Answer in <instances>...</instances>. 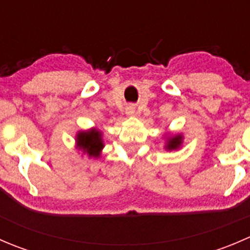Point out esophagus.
Listing matches in <instances>:
<instances>
[{"label": "esophagus", "instance_id": "obj_1", "mask_svg": "<svg viewBox=\"0 0 250 250\" xmlns=\"http://www.w3.org/2000/svg\"><path fill=\"white\" fill-rule=\"evenodd\" d=\"M125 113H127L128 116H133L135 113V107L133 106V105H129V106H127V109H125Z\"/></svg>", "mask_w": 250, "mask_h": 250}]
</instances>
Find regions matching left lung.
Masks as SVG:
<instances>
[{"mask_svg":"<svg viewBox=\"0 0 250 250\" xmlns=\"http://www.w3.org/2000/svg\"><path fill=\"white\" fill-rule=\"evenodd\" d=\"M181 140H183V137H180V135H178V137L170 138L169 141H168V144H167V148H169V150H173V148L179 147V146L181 145Z\"/></svg>","mask_w":250,"mask_h":250,"instance_id":"8db88e82","label":"left lung"}]
</instances>
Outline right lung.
<instances>
[{
  "instance_id": "obj_1",
  "label": "right lung",
  "mask_w": 250,
  "mask_h": 250,
  "mask_svg": "<svg viewBox=\"0 0 250 250\" xmlns=\"http://www.w3.org/2000/svg\"><path fill=\"white\" fill-rule=\"evenodd\" d=\"M77 145L82 148L84 152L89 156L98 157L103 148L102 133L99 130H88V132H81L77 135Z\"/></svg>"
}]
</instances>
